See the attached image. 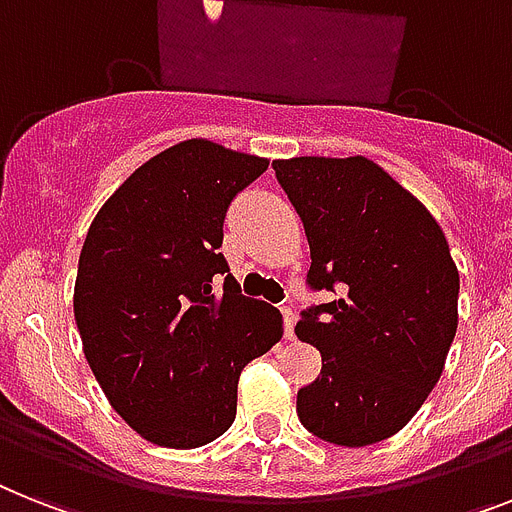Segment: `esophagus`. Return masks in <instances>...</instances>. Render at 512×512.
Here are the masks:
<instances>
[{"mask_svg": "<svg viewBox=\"0 0 512 512\" xmlns=\"http://www.w3.org/2000/svg\"><path fill=\"white\" fill-rule=\"evenodd\" d=\"M282 319H285V340H293L295 337V322H298V314L293 308L285 306L282 308Z\"/></svg>", "mask_w": 512, "mask_h": 512, "instance_id": "obj_1", "label": "esophagus"}]
</instances>
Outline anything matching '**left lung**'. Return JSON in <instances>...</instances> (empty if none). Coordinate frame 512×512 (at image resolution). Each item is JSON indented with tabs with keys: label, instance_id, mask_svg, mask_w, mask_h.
<instances>
[{
	"label": "left lung",
	"instance_id": "8db88e82",
	"mask_svg": "<svg viewBox=\"0 0 512 512\" xmlns=\"http://www.w3.org/2000/svg\"><path fill=\"white\" fill-rule=\"evenodd\" d=\"M311 248L308 285L340 298L303 311L322 374L298 390L308 432L340 447L398 434L429 398L458 329V266L421 201L366 156L274 159Z\"/></svg>",
	"mask_w": 512,
	"mask_h": 512
}]
</instances>
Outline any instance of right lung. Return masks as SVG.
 <instances>
[{
	"mask_svg": "<svg viewBox=\"0 0 512 512\" xmlns=\"http://www.w3.org/2000/svg\"><path fill=\"white\" fill-rule=\"evenodd\" d=\"M266 167L206 138L175 143L88 227L73 295L83 353L109 405L159 447L225 434L240 371L282 337L280 308L240 293L219 253L227 206Z\"/></svg>",
	"mask_w": 512,
	"mask_h": 512,
	"instance_id": "add662e5",
	"label": "right lung"
}]
</instances>
